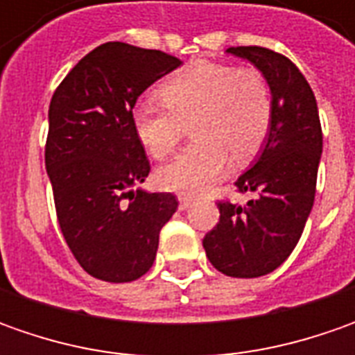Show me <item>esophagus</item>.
<instances>
[{
    "label": "esophagus",
    "instance_id": "34e87169",
    "mask_svg": "<svg viewBox=\"0 0 355 355\" xmlns=\"http://www.w3.org/2000/svg\"><path fill=\"white\" fill-rule=\"evenodd\" d=\"M178 201H180V209L185 211L187 207H191V199L185 198V196H178Z\"/></svg>",
    "mask_w": 355,
    "mask_h": 355
}]
</instances>
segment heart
Instances as JSON below:
<instances>
[{
	"mask_svg": "<svg viewBox=\"0 0 355 355\" xmlns=\"http://www.w3.org/2000/svg\"><path fill=\"white\" fill-rule=\"evenodd\" d=\"M159 103L144 98L132 108L138 142L156 159L168 157L191 122L196 142L156 171L162 189L201 196L225 173L229 159L247 162L272 124V92L257 69L215 61H191L157 89Z\"/></svg>",
	"mask_w": 355,
	"mask_h": 355,
	"instance_id": "heart-1",
	"label": "heart"
}]
</instances>
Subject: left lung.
I'll return each instance as SVG.
<instances>
[{
    "mask_svg": "<svg viewBox=\"0 0 355 355\" xmlns=\"http://www.w3.org/2000/svg\"><path fill=\"white\" fill-rule=\"evenodd\" d=\"M251 61L272 92V124L261 156L239 178L247 205L219 201V223L203 237L219 272L257 279L279 268L294 251L314 205L322 156V126L314 92L291 59L265 47H229Z\"/></svg>",
    "mask_w": 355,
    "mask_h": 355,
    "instance_id": "8db88e82",
    "label": "left lung"
}]
</instances>
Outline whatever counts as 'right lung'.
<instances>
[{
	"instance_id": "1",
	"label": "right lung",
	"mask_w": 355,
	"mask_h": 355,
	"mask_svg": "<svg viewBox=\"0 0 355 355\" xmlns=\"http://www.w3.org/2000/svg\"><path fill=\"white\" fill-rule=\"evenodd\" d=\"M180 64L164 51L110 41L76 62L51 98L45 168L57 219L94 279L146 275L159 231L178 209L171 193L130 189L150 173L130 114L144 90Z\"/></svg>"
}]
</instances>
